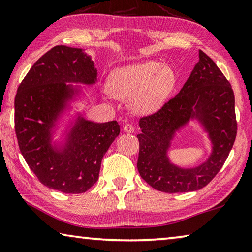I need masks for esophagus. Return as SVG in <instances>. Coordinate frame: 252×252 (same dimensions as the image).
Returning a JSON list of instances; mask_svg holds the SVG:
<instances>
[{
  "instance_id": "34e87169",
  "label": "esophagus",
  "mask_w": 252,
  "mask_h": 252,
  "mask_svg": "<svg viewBox=\"0 0 252 252\" xmlns=\"http://www.w3.org/2000/svg\"><path fill=\"white\" fill-rule=\"evenodd\" d=\"M123 131L126 132V133H133L134 126H132L131 123H126V125H125V126H123Z\"/></svg>"
}]
</instances>
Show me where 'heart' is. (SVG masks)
Instances as JSON below:
<instances>
[{
	"mask_svg": "<svg viewBox=\"0 0 252 252\" xmlns=\"http://www.w3.org/2000/svg\"><path fill=\"white\" fill-rule=\"evenodd\" d=\"M174 80L171 67L149 60L114 70L108 88L118 99H132L133 110L147 114L160 108L171 91Z\"/></svg>",
	"mask_w": 252,
	"mask_h": 252,
	"instance_id": "1",
	"label": "heart"
}]
</instances>
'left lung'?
<instances>
[{
	"label": "left lung",
	"instance_id": "obj_1",
	"mask_svg": "<svg viewBox=\"0 0 252 252\" xmlns=\"http://www.w3.org/2000/svg\"><path fill=\"white\" fill-rule=\"evenodd\" d=\"M197 118L208 132L212 155L198 167L183 169L169 161L167 150L175 132ZM138 167L141 178L156 190L189 192L206 187L222 168L237 135L231 84L211 58L199 51V62L180 92L139 122Z\"/></svg>",
	"mask_w": 252,
	"mask_h": 252
}]
</instances>
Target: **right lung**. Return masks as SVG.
Returning a JSON list of instances; mask_svg holds the SVG:
<instances>
[{"label":"right lung","instance_id":"right-lung-1","mask_svg":"<svg viewBox=\"0 0 252 252\" xmlns=\"http://www.w3.org/2000/svg\"><path fill=\"white\" fill-rule=\"evenodd\" d=\"M94 63L82 49L57 45L34 63L19 85L14 123L20 151L42 185L83 193L99 179L101 161L120 133L117 121L96 123L79 116L64 146H52V132L79 87L94 84Z\"/></svg>","mask_w":252,"mask_h":252}]
</instances>
